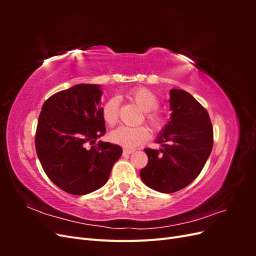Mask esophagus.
<instances>
[{
  "label": "esophagus",
  "instance_id": "esophagus-1",
  "mask_svg": "<svg viewBox=\"0 0 256 256\" xmlns=\"http://www.w3.org/2000/svg\"><path fill=\"white\" fill-rule=\"evenodd\" d=\"M124 154H132L134 152V150H132V148H124Z\"/></svg>",
  "mask_w": 256,
  "mask_h": 256
}]
</instances>
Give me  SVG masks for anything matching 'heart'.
<instances>
[{"instance_id": "b5f03b06", "label": "heart", "mask_w": 256, "mask_h": 256, "mask_svg": "<svg viewBox=\"0 0 256 256\" xmlns=\"http://www.w3.org/2000/svg\"><path fill=\"white\" fill-rule=\"evenodd\" d=\"M128 98L134 102L141 110L145 112V120L154 131H161L166 126L164 116L158 111L159 99L150 90L138 88L128 92ZM120 102L118 98L112 97L104 104L102 113V118L106 125L114 126L118 120ZM150 131L145 126L127 127L120 126L110 134L112 142L124 147H136L148 141Z\"/></svg>"}]
</instances>
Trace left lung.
Listing matches in <instances>:
<instances>
[{
	"label": "left lung",
	"instance_id": "left-lung-1",
	"mask_svg": "<svg viewBox=\"0 0 256 256\" xmlns=\"http://www.w3.org/2000/svg\"><path fill=\"white\" fill-rule=\"evenodd\" d=\"M171 118L157 138L162 148H145L143 182L162 193L187 187L202 171L212 150L214 131L205 108L182 90H170Z\"/></svg>",
	"mask_w": 256,
	"mask_h": 256
}]
</instances>
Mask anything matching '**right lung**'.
Masks as SVG:
<instances>
[{"mask_svg":"<svg viewBox=\"0 0 256 256\" xmlns=\"http://www.w3.org/2000/svg\"><path fill=\"white\" fill-rule=\"evenodd\" d=\"M100 88L97 84H76L60 90L46 100L38 118V159L50 180L70 194L102 188L122 154L120 145L109 142L92 145L106 134Z\"/></svg>","mask_w":256,"mask_h":256,"instance_id":"add662e5","label":"right lung"}]
</instances>
